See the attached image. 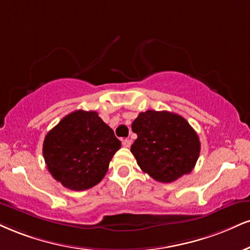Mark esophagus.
Segmentation results:
<instances>
[{"label":"esophagus","instance_id":"34e87169","mask_svg":"<svg viewBox=\"0 0 250 250\" xmlns=\"http://www.w3.org/2000/svg\"><path fill=\"white\" fill-rule=\"evenodd\" d=\"M130 144H131L130 140H128V138H123L122 140V146H125V148H129V146H130Z\"/></svg>","mask_w":250,"mask_h":250}]
</instances>
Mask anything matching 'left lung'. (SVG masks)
<instances>
[{"instance_id": "1", "label": "left lung", "mask_w": 250, "mask_h": 250, "mask_svg": "<svg viewBox=\"0 0 250 250\" xmlns=\"http://www.w3.org/2000/svg\"><path fill=\"white\" fill-rule=\"evenodd\" d=\"M137 138L130 151L138 167L161 183H172L193 170L200 154L194 129L178 114L146 110L134 120Z\"/></svg>"}]
</instances>
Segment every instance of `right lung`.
<instances>
[{
	"label": "right lung",
	"mask_w": 250,
	"mask_h": 250,
	"mask_svg": "<svg viewBox=\"0 0 250 250\" xmlns=\"http://www.w3.org/2000/svg\"><path fill=\"white\" fill-rule=\"evenodd\" d=\"M120 148L121 142L98 113L79 109L62 117L46 134L43 156L57 182L83 191L101 182Z\"/></svg>",
	"instance_id": "1"
}]
</instances>
